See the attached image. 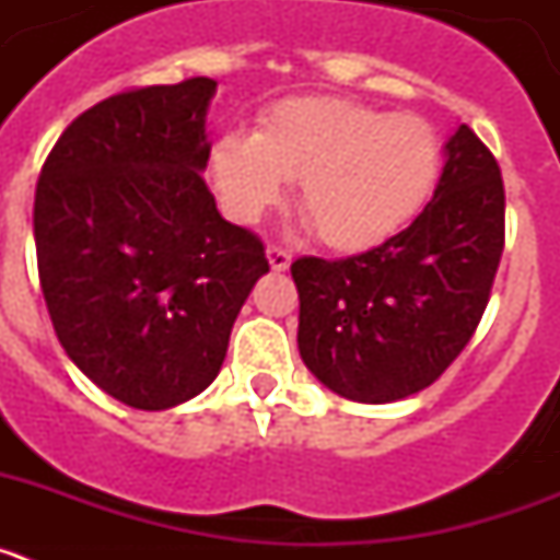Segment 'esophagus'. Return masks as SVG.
<instances>
[{
    "label": "esophagus",
    "instance_id": "obj_1",
    "mask_svg": "<svg viewBox=\"0 0 560 560\" xmlns=\"http://www.w3.org/2000/svg\"><path fill=\"white\" fill-rule=\"evenodd\" d=\"M266 257H269L271 271H285L291 266V255L285 249H280V246H269V249H266Z\"/></svg>",
    "mask_w": 560,
    "mask_h": 560
}]
</instances>
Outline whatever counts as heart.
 Segmentation results:
<instances>
[{
	"mask_svg": "<svg viewBox=\"0 0 560 560\" xmlns=\"http://www.w3.org/2000/svg\"><path fill=\"white\" fill-rule=\"evenodd\" d=\"M443 145L420 114L350 97H289L257 131L221 133L212 187L237 224H255L296 182V207L336 252H359L409 224L438 185Z\"/></svg>",
	"mask_w": 560,
	"mask_h": 560,
	"instance_id": "1",
	"label": "heart"
}]
</instances>
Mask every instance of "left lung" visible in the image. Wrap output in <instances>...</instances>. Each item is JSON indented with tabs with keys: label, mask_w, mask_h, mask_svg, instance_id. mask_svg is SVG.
I'll return each mask as SVG.
<instances>
[{
	"label": "left lung",
	"mask_w": 560,
	"mask_h": 560,
	"mask_svg": "<svg viewBox=\"0 0 560 560\" xmlns=\"http://www.w3.org/2000/svg\"><path fill=\"white\" fill-rule=\"evenodd\" d=\"M502 249V173L477 133L459 126L432 201L407 230L361 255L291 264L305 368L359 404L427 389L471 341Z\"/></svg>",
	"instance_id": "1"
}]
</instances>
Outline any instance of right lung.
<instances>
[{
	"label": "right lung",
	"instance_id": "obj_1",
	"mask_svg": "<svg viewBox=\"0 0 560 560\" xmlns=\"http://www.w3.org/2000/svg\"><path fill=\"white\" fill-rule=\"evenodd\" d=\"M212 78L128 89L69 122L36 185L33 235L61 348L103 393L160 412L210 387L269 271L201 171Z\"/></svg>",
	"mask_w": 560,
	"mask_h": 560
}]
</instances>
